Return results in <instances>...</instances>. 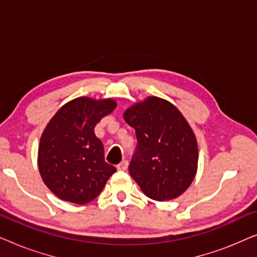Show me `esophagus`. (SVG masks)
Instances as JSON below:
<instances>
[{"label":"esophagus","mask_w":257,"mask_h":257,"mask_svg":"<svg viewBox=\"0 0 257 257\" xmlns=\"http://www.w3.org/2000/svg\"><path fill=\"white\" fill-rule=\"evenodd\" d=\"M127 167H128L127 160H122L120 164L117 165V170L118 171H126V170H127Z\"/></svg>","instance_id":"obj_1"}]
</instances>
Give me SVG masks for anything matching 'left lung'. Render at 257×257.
I'll use <instances>...</instances> for the list:
<instances>
[{
	"label": "left lung",
	"instance_id": "1",
	"mask_svg": "<svg viewBox=\"0 0 257 257\" xmlns=\"http://www.w3.org/2000/svg\"><path fill=\"white\" fill-rule=\"evenodd\" d=\"M124 119L138 140L128 171L144 194L156 201L180 196L198 171V143L188 121L173 104L154 96L130 106Z\"/></svg>",
	"mask_w": 257,
	"mask_h": 257
}]
</instances>
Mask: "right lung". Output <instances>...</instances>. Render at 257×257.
Masks as SVG:
<instances>
[{
  "label": "right lung",
  "instance_id": "right-lung-1",
  "mask_svg": "<svg viewBox=\"0 0 257 257\" xmlns=\"http://www.w3.org/2000/svg\"><path fill=\"white\" fill-rule=\"evenodd\" d=\"M117 106L115 100L79 97L63 105L45 126L38 146L42 180L64 201L84 205L103 191L115 167L105 163L94 126Z\"/></svg>",
  "mask_w": 257,
  "mask_h": 257
}]
</instances>
